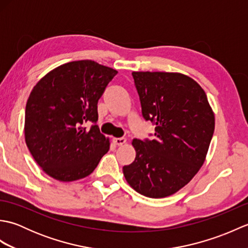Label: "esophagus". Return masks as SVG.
<instances>
[{"mask_svg":"<svg viewBox=\"0 0 248 248\" xmlns=\"http://www.w3.org/2000/svg\"><path fill=\"white\" fill-rule=\"evenodd\" d=\"M113 140H114L115 145H117V146H123L124 144H125V141H127V140H125L124 138H115Z\"/></svg>","mask_w":248,"mask_h":248,"instance_id":"esophagus-1","label":"esophagus"}]
</instances>
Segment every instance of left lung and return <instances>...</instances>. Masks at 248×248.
I'll return each mask as SVG.
<instances>
[{
	"instance_id": "left-lung-1",
	"label": "left lung",
	"mask_w": 248,
	"mask_h": 248,
	"mask_svg": "<svg viewBox=\"0 0 248 248\" xmlns=\"http://www.w3.org/2000/svg\"><path fill=\"white\" fill-rule=\"evenodd\" d=\"M132 76L143 117L155 124V140H133L136 156L123 167L124 175L144 196H170L202 166L214 132V113L192 78L149 71Z\"/></svg>"
}]
</instances>
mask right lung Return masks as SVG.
Returning <instances> with one entry per match:
<instances>
[{"label": "right lung", "instance_id": "obj_1", "mask_svg": "<svg viewBox=\"0 0 248 248\" xmlns=\"http://www.w3.org/2000/svg\"><path fill=\"white\" fill-rule=\"evenodd\" d=\"M117 75L93 61H77L55 68L31 92L25 108L26 146L43 170L69 182L94 170L109 149L100 132L98 100ZM94 124L86 129L85 124Z\"/></svg>", "mask_w": 248, "mask_h": 248}]
</instances>
